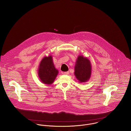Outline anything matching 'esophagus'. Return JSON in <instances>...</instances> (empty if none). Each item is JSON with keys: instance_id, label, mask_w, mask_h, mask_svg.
Returning <instances> with one entry per match:
<instances>
[{"instance_id": "obj_1", "label": "esophagus", "mask_w": 131, "mask_h": 131, "mask_svg": "<svg viewBox=\"0 0 131 131\" xmlns=\"http://www.w3.org/2000/svg\"><path fill=\"white\" fill-rule=\"evenodd\" d=\"M63 74L64 75H69V74H70V72H69V71H68V72H63Z\"/></svg>"}]
</instances>
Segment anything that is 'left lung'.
Masks as SVG:
<instances>
[{"label":"left lung","mask_w":131,"mask_h":131,"mask_svg":"<svg viewBox=\"0 0 131 131\" xmlns=\"http://www.w3.org/2000/svg\"><path fill=\"white\" fill-rule=\"evenodd\" d=\"M91 65L89 59L83 56L78 57L75 64V75L80 82H85L90 77Z\"/></svg>","instance_id":"8db88e82"}]
</instances>
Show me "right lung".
<instances>
[{"mask_svg": "<svg viewBox=\"0 0 131 131\" xmlns=\"http://www.w3.org/2000/svg\"><path fill=\"white\" fill-rule=\"evenodd\" d=\"M58 74V71L54 67L51 56L45 57L41 60L38 75L42 83L51 84L54 81Z\"/></svg>", "mask_w": 131, "mask_h": 131, "instance_id": "obj_1", "label": "right lung"}]
</instances>
